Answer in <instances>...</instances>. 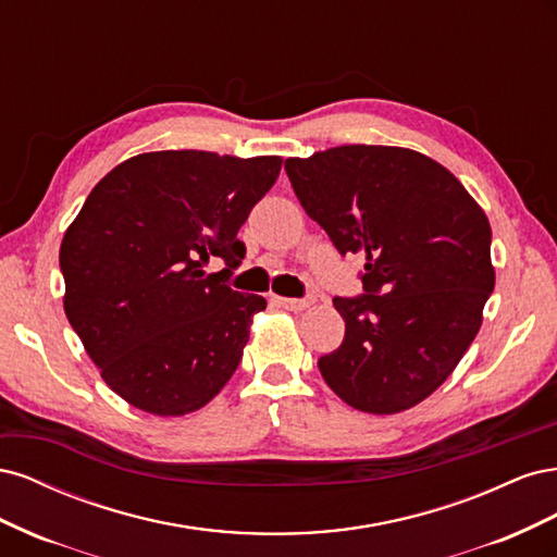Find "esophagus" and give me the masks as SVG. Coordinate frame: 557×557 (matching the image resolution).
<instances>
[{"mask_svg": "<svg viewBox=\"0 0 557 557\" xmlns=\"http://www.w3.org/2000/svg\"><path fill=\"white\" fill-rule=\"evenodd\" d=\"M274 301L278 307L288 309V311H305L307 307H311V299H295V297H274Z\"/></svg>", "mask_w": 557, "mask_h": 557, "instance_id": "34e87169", "label": "esophagus"}]
</instances>
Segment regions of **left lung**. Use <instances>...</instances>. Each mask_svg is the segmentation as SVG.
Segmentation results:
<instances>
[{
  "mask_svg": "<svg viewBox=\"0 0 557 557\" xmlns=\"http://www.w3.org/2000/svg\"><path fill=\"white\" fill-rule=\"evenodd\" d=\"M285 174L334 248L364 258V295L334 297L346 334L320 374L358 411L416 407L462 360L495 288L483 209L409 148L336 146L285 160Z\"/></svg>",
  "mask_w": 557,
  "mask_h": 557,
  "instance_id": "1",
  "label": "left lung"
}]
</instances>
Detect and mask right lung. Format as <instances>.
Masks as SVG:
<instances>
[{
  "mask_svg": "<svg viewBox=\"0 0 557 557\" xmlns=\"http://www.w3.org/2000/svg\"><path fill=\"white\" fill-rule=\"evenodd\" d=\"M278 156L158 150L117 164L60 248L64 313L113 393L156 416L205 407L237 372L267 299L232 290L239 227L281 172ZM221 257L226 269L207 275Z\"/></svg>",
  "mask_w": 557,
  "mask_h": 557,
  "instance_id": "obj_1",
  "label": "right lung"
}]
</instances>
